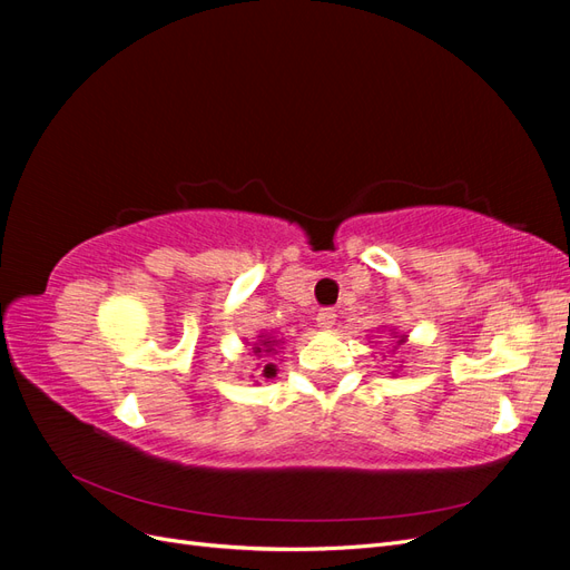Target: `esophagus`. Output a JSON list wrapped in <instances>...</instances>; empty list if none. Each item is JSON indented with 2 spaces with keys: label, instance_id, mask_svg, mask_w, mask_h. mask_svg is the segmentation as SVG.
<instances>
[{
  "label": "esophagus",
  "instance_id": "obj_1",
  "mask_svg": "<svg viewBox=\"0 0 570 570\" xmlns=\"http://www.w3.org/2000/svg\"><path fill=\"white\" fill-rule=\"evenodd\" d=\"M335 318H337V314L333 312V308H321V312L316 314V323H318V327H323V331H331V327L335 325Z\"/></svg>",
  "mask_w": 570,
  "mask_h": 570
}]
</instances>
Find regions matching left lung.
Returning <instances> with one entry per match:
<instances>
[{
	"instance_id": "1",
	"label": "left lung",
	"mask_w": 570,
	"mask_h": 570,
	"mask_svg": "<svg viewBox=\"0 0 570 570\" xmlns=\"http://www.w3.org/2000/svg\"><path fill=\"white\" fill-rule=\"evenodd\" d=\"M387 337L392 340L390 344H392V347L396 350V347H400V344H404V342H406V337H409V335H404V333H396V327H390V331H387ZM394 350H392V352H394Z\"/></svg>"
}]
</instances>
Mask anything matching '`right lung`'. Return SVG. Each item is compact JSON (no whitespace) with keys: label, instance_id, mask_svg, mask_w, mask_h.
<instances>
[{"label":"right lung","instance_id":"add662e5","mask_svg":"<svg viewBox=\"0 0 570 570\" xmlns=\"http://www.w3.org/2000/svg\"><path fill=\"white\" fill-rule=\"evenodd\" d=\"M281 350H283V340H278L271 333H262L256 337V342H252L254 356L262 358V364H258V377H262V381H273L275 373H278V366L273 364V356H278Z\"/></svg>","mask_w":570,"mask_h":570}]
</instances>
